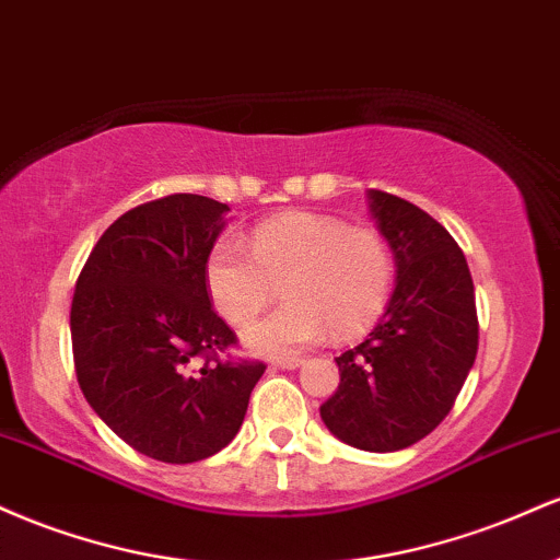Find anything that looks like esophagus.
<instances>
[{"label": "esophagus", "instance_id": "1", "mask_svg": "<svg viewBox=\"0 0 560 560\" xmlns=\"http://www.w3.org/2000/svg\"><path fill=\"white\" fill-rule=\"evenodd\" d=\"M302 363H305V361H302V358H273V361H271L273 369H284V371L300 369Z\"/></svg>", "mask_w": 560, "mask_h": 560}]
</instances>
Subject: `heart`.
Segmentation results:
<instances>
[{
	"label": "heart",
	"instance_id": "heart-1",
	"mask_svg": "<svg viewBox=\"0 0 560 560\" xmlns=\"http://www.w3.org/2000/svg\"><path fill=\"white\" fill-rule=\"evenodd\" d=\"M240 242L213 244L205 287L229 324H249L276 287L287 305L244 331V345L262 355H289L329 334L352 337L382 313L392 284V255L374 229H350L316 213H284L260 223Z\"/></svg>",
	"mask_w": 560,
	"mask_h": 560
}]
</instances>
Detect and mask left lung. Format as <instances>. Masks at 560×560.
<instances>
[{
  "label": "left lung",
  "instance_id": "1",
  "mask_svg": "<svg viewBox=\"0 0 560 560\" xmlns=\"http://www.w3.org/2000/svg\"><path fill=\"white\" fill-rule=\"evenodd\" d=\"M369 210L395 255V292L369 337L334 358L339 387L320 405L345 445L395 453L440 427L479 347L468 262L445 226L416 205L369 189Z\"/></svg>",
  "mask_w": 560,
  "mask_h": 560
}]
</instances>
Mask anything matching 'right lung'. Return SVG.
<instances>
[{
	"mask_svg": "<svg viewBox=\"0 0 560 560\" xmlns=\"http://www.w3.org/2000/svg\"><path fill=\"white\" fill-rule=\"evenodd\" d=\"M226 213L199 195L139 205L100 236L75 281L70 337L83 397L120 440L163 464L226 447L266 371L215 355L236 342L205 287Z\"/></svg>",
	"mask_w": 560,
	"mask_h": 560,
	"instance_id": "1",
	"label": "right lung"
}]
</instances>
